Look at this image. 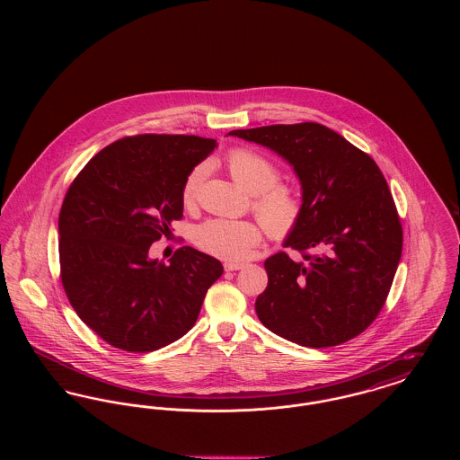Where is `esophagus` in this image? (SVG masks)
<instances>
[{
  "instance_id": "1",
  "label": "esophagus",
  "mask_w": 460,
  "mask_h": 460,
  "mask_svg": "<svg viewBox=\"0 0 460 460\" xmlns=\"http://www.w3.org/2000/svg\"><path fill=\"white\" fill-rule=\"evenodd\" d=\"M244 267V263L240 262H226L224 263V269L226 270H240V269H243Z\"/></svg>"
}]
</instances>
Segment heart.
Listing matches in <instances>:
<instances>
[{"mask_svg": "<svg viewBox=\"0 0 460 460\" xmlns=\"http://www.w3.org/2000/svg\"><path fill=\"white\" fill-rule=\"evenodd\" d=\"M234 181L253 195L252 208L272 240H285L298 226L304 203L296 191L279 181L278 167L259 152L236 148L226 158ZM207 164L197 165L182 184V203H197ZM262 240V229L252 220L210 219L195 233V243L205 253L229 262L244 261Z\"/></svg>", "mask_w": 460, "mask_h": 460, "instance_id": "b5f03b06", "label": "heart"}]
</instances>
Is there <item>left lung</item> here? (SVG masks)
Here are the masks:
<instances>
[{
  "mask_svg": "<svg viewBox=\"0 0 460 460\" xmlns=\"http://www.w3.org/2000/svg\"><path fill=\"white\" fill-rule=\"evenodd\" d=\"M281 155L302 182L304 212L285 246L265 261L255 302L263 326L310 349L336 347L371 326L402 257L392 191L371 156L323 124H276L229 132ZM310 249L317 254H308Z\"/></svg>",
  "mask_w": 460,
  "mask_h": 460,
  "instance_id": "8db88e82",
  "label": "left lung"
}]
</instances>
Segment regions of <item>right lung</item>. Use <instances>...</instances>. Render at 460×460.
I'll use <instances>...</instances> for the list:
<instances>
[{
  "label": "right lung",
  "instance_id": "1",
  "mask_svg": "<svg viewBox=\"0 0 460 460\" xmlns=\"http://www.w3.org/2000/svg\"><path fill=\"white\" fill-rule=\"evenodd\" d=\"M216 148L186 134L128 136L94 155L66 190L58 217L60 278L81 321L109 345L145 353L197 323L222 263L182 246L152 261L182 217V184Z\"/></svg>",
  "mask_w": 460,
  "mask_h": 460
}]
</instances>
